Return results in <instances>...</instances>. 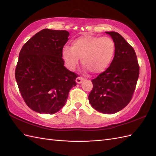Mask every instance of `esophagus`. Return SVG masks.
I'll return each instance as SVG.
<instances>
[{
	"mask_svg": "<svg viewBox=\"0 0 156 156\" xmlns=\"http://www.w3.org/2000/svg\"><path fill=\"white\" fill-rule=\"evenodd\" d=\"M84 80V78H82V77H78L76 79V82H77L78 84H80V83H82V81H83Z\"/></svg>",
	"mask_w": 156,
	"mask_h": 156,
	"instance_id": "1",
	"label": "esophagus"
}]
</instances>
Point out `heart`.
Listing matches in <instances>:
<instances>
[{
	"label": "heart",
	"instance_id": "obj_1",
	"mask_svg": "<svg viewBox=\"0 0 156 156\" xmlns=\"http://www.w3.org/2000/svg\"><path fill=\"white\" fill-rule=\"evenodd\" d=\"M115 50V43L112 38L85 35L73 40L71 48L65 46L62 57L69 70H74L81 58L82 65L97 74L105 71L111 64Z\"/></svg>",
	"mask_w": 156,
	"mask_h": 156
}]
</instances>
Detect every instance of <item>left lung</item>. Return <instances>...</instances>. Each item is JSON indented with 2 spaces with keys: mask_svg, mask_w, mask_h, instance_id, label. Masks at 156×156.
<instances>
[{
  "mask_svg": "<svg viewBox=\"0 0 156 156\" xmlns=\"http://www.w3.org/2000/svg\"><path fill=\"white\" fill-rule=\"evenodd\" d=\"M116 45L110 66L92 79L93 88L88 96L89 102L96 110L113 114L122 110L131 101L140 74L134 49L117 32H106Z\"/></svg>",
  "mask_w": 156,
  "mask_h": 156,
  "instance_id": "1",
  "label": "left lung"
}]
</instances>
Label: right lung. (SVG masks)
I'll use <instances>...</instances> for the list:
<instances>
[{
    "mask_svg": "<svg viewBox=\"0 0 156 156\" xmlns=\"http://www.w3.org/2000/svg\"><path fill=\"white\" fill-rule=\"evenodd\" d=\"M67 31L44 29L21 49L15 78L25 102L39 113L54 114L64 107L78 75L66 68L62 51Z\"/></svg>",
    "mask_w": 156,
    "mask_h": 156,
    "instance_id": "right-lung-1",
    "label": "right lung"
}]
</instances>
